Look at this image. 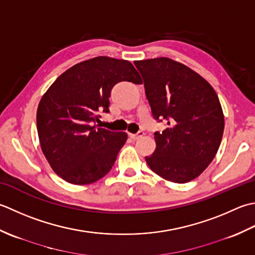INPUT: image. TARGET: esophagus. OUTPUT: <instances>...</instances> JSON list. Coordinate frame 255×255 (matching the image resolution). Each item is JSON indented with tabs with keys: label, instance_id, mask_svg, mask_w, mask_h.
Instances as JSON below:
<instances>
[{
	"label": "esophagus",
	"instance_id": "obj_1",
	"mask_svg": "<svg viewBox=\"0 0 255 255\" xmlns=\"http://www.w3.org/2000/svg\"><path fill=\"white\" fill-rule=\"evenodd\" d=\"M143 135H144V132L139 131L136 134H129V136H131V138H133V139H138V138H141Z\"/></svg>",
	"mask_w": 255,
	"mask_h": 255
}]
</instances>
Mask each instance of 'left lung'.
<instances>
[{"instance_id":"left-lung-1","label":"left lung","mask_w":255,"mask_h":255,"mask_svg":"<svg viewBox=\"0 0 255 255\" xmlns=\"http://www.w3.org/2000/svg\"><path fill=\"white\" fill-rule=\"evenodd\" d=\"M134 65L153 118L168 126L154 133L156 149L145 157L146 163L166 180L188 183L208 167L220 146L225 118L217 93L200 75L166 57Z\"/></svg>"}]
</instances>
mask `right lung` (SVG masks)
Here are the masks:
<instances>
[{"instance_id": "add662e5", "label": "right lung", "mask_w": 255, "mask_h": 255, "mask_svg": "<svg viewBox=\"0 0 255 255\" xmlns=\"http://www.w3.org/2000/svg\"><path fill=\"white\" fill-rule=\"evenodd\" d=\"M121 81L142 82L129 61L100 56L66 70L41 98L36 116L41 150L68 183L88 185L102 178L127 142V133L96 124L101 112L110 111L111 90Z\"/></svg>"}]
</instances>
